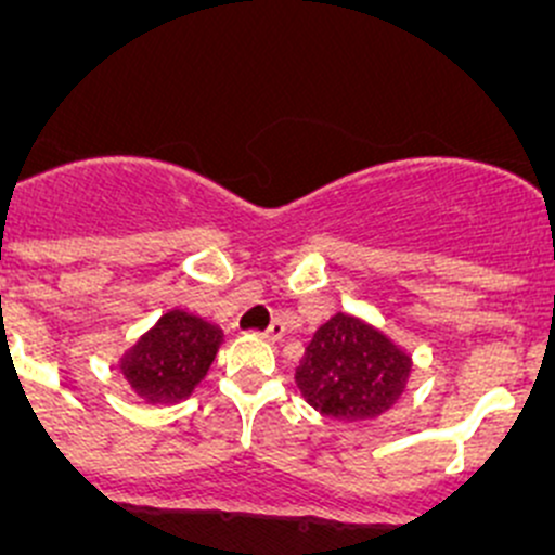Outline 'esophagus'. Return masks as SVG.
<instances>
[{
  "label": "esophagus",
  "instance_id": "1",
  "mask_svg": "<svg viewBox=\"0 0 555 555\" xmlns=\"http://www.w3.org/2000/svg\"><path fill=\"white\" fill-rule=\"evenodd\" d=\"M283 332H285V326L280 321H272L270 323V328H264V332L259 334V337H264L267 343H278L280 337H283Z\"/></svg>",
  "mask_w": 555,
  "mask_h": 555
}]
</instances>
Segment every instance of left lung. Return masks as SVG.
Wrapping results in <instances>:
<instances>
[{
    "mask_svg": "<svg viewBox=\"0 0 555 555\" xmlns=\"http://www.w3.org/2000/svg\"><path fill=\"white\" fill-rule=\"evenodd\" d=\"M410 356L353 315L328 318L296 366V386L310 408L334 421H370L402 397Z\"/></svg>",
    "mask_w": 555,
    "mask_h": 555,
    "instance_id": "8db88e82",
    "label": "left lung"
}]
</instances>
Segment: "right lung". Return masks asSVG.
I'll use <instances>...</instances> for the list:
<instances>
[{"label":"right lung","instance_id":"obj_1","mask_svg":"<svg viewBox=\"0 0 555 555\" xmlns=\"http://www.w3.org/2000/svg\"><path fill=\"white\" fill-rule=\"evenodd\" d=\"M221 337V328L212 323L169 310L120 359V372L147 402H180L207 375Z\"/></svg>","mask_w":555,"mask_h":555}]
</instances>
